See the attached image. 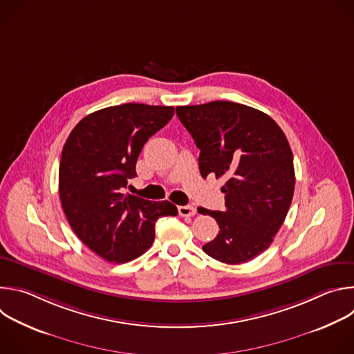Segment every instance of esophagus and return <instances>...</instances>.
Returning <instances> with one entry per match:
<instances>
[{
    "instance_id": "obj_1",
    "label": "esophagus",
    "mask_w": 354,
    "mask_h": 354,
    "mask_svg": "<svg viewBox=\"0 0 354 354\" xmlns=\"http://www.w3.org/2000/svg\"><path fill=\"white\" fill-rule=\"evenodd\" d=\"M178 212H179V216H182V217H193L196 214V207H193V206H179Z\"/></svg>"
}]
</instances>
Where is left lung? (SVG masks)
<instances>
[{"mask_svg":"<svg viewBox=\"0 0 354 354\" xmlns=\"http://www.w3.org/2000/svg\"><path fill=\"white\" fill-rule=\"evenodd\" d=\"M176 115L200 149L201 176L227 179L225 210L197 209L220 227L203 250L228 265L257 258L273 242L294 194L292 153L283 130L269 115L228 100L178 106Z\"/></svg>","mask_w":354,"mask_h":354,"instance_id":"1","label":"left lung"}]
</instances>
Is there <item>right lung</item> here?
Returning <instances> with one entry per match:
<instances>
[{
	"label": "right lung",
	"mask_w": 354,
	"mask_h": 354,
	"mask_svg": "<svg viewBox=\"0 0 354 354\" xmlns=\"http://www.w3.org/2000/svg\"><path fill=\"white\" fill-rule=\"evenodd\" d=\"M174 106L124 104L85 116L62 153L59 192L75 235L108 262H130L153 245L156 221L176 216L171 201L123 193L144 144L174 116Z\"/></svg>",
	"instance_id": "1"
}]
</instances>
